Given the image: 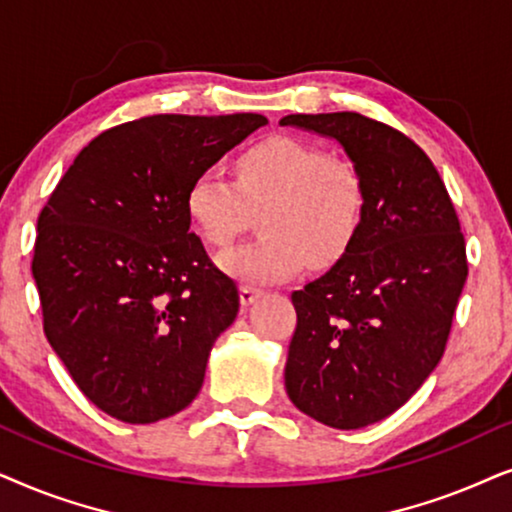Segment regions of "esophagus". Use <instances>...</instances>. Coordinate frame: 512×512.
Masks as SVG:
<instances>
[{"mask_svg": "<svg viewBox=\"0 0 512 512\" xmlns=\"http://www.w3.org/2000/svg\"><path fill=\"white\" fill-rule=\"evenodd\" d=\"M260 295H262V290L252 288V285H241V304H243V306L252 304Z\"/></svg>", "mask_w": 512, "mask_h": 512, "instance_id": "obj_1", "label": "esophagus"}]
</instances>
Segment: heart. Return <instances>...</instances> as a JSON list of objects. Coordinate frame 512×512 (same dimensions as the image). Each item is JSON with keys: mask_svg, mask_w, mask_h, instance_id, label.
Instances as JSON below:
<instances>
[{"mask_svg": "<svg viewBox=\"0 0 512 512\" xmlns=\"http://www.w3.org/2000/svg\"><path fill=\"white\" fill-rule=\"evenodd\" d=\"M236 182L215 170L196 175L185 206L196 231L229 248L264 210L260 241L222 257V267L248 283L288 281L304 269L337 262L363 220L365 185L358 168L332 159L316 142L271 135L236 159Z\"/></svg>", "mask_w": 512, "mask_h": 512, "instance_id": "obj_1", "label": "heart"}]
</instances>
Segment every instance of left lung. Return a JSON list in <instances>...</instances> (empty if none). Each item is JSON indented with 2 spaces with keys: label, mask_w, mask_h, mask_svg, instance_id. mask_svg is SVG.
Instances as JSON below:
<instances>
[{
  "label": "left lung",
  "mask_w": 512,
  "mask_h": 512,
  "mask_svg": "<svg viewBox=\"0 0 512 512\" xmlns=\"http://www.w3.org/2000/svg\"><path fill=\"white\" fill-rule=\"evenodd\" d=\"M281 126L335 138L365 185L349 250L292 292L285 391L325 426L377 424L445 353L468 276L459 217L433 161L405 133L356 112L290 114Z\"/></svg>",
  "instance_id": "8db88e82"
}]
</instances>
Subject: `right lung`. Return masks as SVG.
Here are the masks:
<instances>
[{"label":"right lung","instance_id":"obj_1","mask_svg":"<svg viewBox=\"0 0 512 512\" xmlns=\"http://www.w3.org/2000/svg\"><path fill=\"white\" fill-rule=\"evenodd\" d=\"M267 124L262 114H156L100 133L37 220L32 276L44 335L109 417L154 424L199 395L238 288L210 262L185 196Z\"/></svg>","mask_w":512,"mask_h":512}]
</instances>
